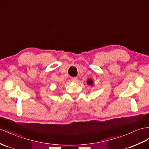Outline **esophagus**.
Listing matches in <instances>:
<instances>
[{"label":"esophagus","instance_id":"34e87169","mask_svg":"<svg viewBox=\"0 0 149 149\" xmlns=\"http://www.w3.org/2000/svg\"><path fill=\"white\" fill-rule=\"evenodd\" d=\"M71 80H72V82H75L77 81V77H72Z\"/></svg>","mask_w":149,"mask_h":149}]
</instances>
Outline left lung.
Returning <instances> with one entry per match:
<instances>
[{"label": "left lung", "instance_id": "1", "mask_svg": "<svg viewBox=\"0 0 149 149\" xmlns=\"http://www.w3.org/2000/svg\"><path fill=\"white\" fill-rule=\"evenodd\" d=\"M87 84H88L90 85V86H91V85L93 86V80L91 79L87 80Z\"/></svg>", "mask_w": 149, "mask_h": 149}]
</instances>
